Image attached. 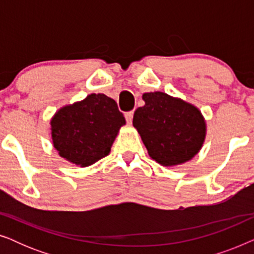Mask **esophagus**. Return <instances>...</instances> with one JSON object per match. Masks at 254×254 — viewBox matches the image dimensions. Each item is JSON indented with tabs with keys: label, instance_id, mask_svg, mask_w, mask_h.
Here are the masks:
<instances>
[{
	"label": "esophagus",
	"instance_id": "34e87169",
	"mask_svg": "<svg viewBox=\"0 0 254 254\" xmlns=\"http://www.w3.org/2000/svg\"><path fill=\"white\" fill-rule=\"evenodd\" d=\"M133 116H134L133 111H130V112H127L125 114V118H126V121L128 124H131V121H133Z\"/></svg>",
	"mask_w": 254,
	"mask_h": 254
}]
</instances>
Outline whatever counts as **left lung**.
<instances>
[{
	"label": "left lung",
	"mask_w": 254,
	"mask_h": 254,
	"mask_svg": "<svg viewBox=\"0 0 254 254\" xmlns=\"http://www.w3.org/2000/svg\"><path fill=\"white\" fill-rule=\"evenodd\" d=\"M144 106L135 111L133 126L150 157L163 166L189 162L202 148L206 120L196 106L165 92L143 93Z\"/></svg>",
	"instance_id": "left-lung-1"
}]
</instances>
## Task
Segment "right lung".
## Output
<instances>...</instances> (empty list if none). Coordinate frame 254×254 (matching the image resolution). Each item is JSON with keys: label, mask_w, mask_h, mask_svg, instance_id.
Returning <instances> with one entry per match:
<instances>
[{"label": "right lung", "mask_w": 254, "mask_h": 254, "mask_svg": "<svg viewBox=\"0 0 254 254\" xmlns=\"http://www.w3.org/2000/svg\"><path fill=\"white\" fill-rule=\"evenodd\" d=\"M124 125L126 120L116 100L91 93L57 111L51 120L52 140L62 158L86 168L110 154Z\"/></svg>", "instance_id": "1"}]
</instances>
